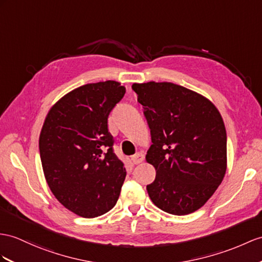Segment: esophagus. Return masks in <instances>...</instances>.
<instances>
[{
    "instance_id": "obj_1",
    "label": "esophagus",
    "mask_w": 262,
    "mask_h": 262,
    "mask_svg": "<svg viewBox=\"0 0 262 262\" xmlns=\"http://www.w3.org/2000/svg\"><path fill=\"white\" fill-rule=\"evenodd\" d=\"M143 159H144V157H143L142 153L139 152V153H137V155H135L131 158V160L135 164H139V163H141L143 161Z\"/></svg>"
}]
</instances>
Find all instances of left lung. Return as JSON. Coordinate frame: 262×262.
I'll use <instances>...</instances> for the list:
<instances>
[{
  "label": "left lung",
  "mask_w": 262,
  "mask_h": 262,
  "mask_svg": "<svg viewBox=\"0 0 262 262\" xmlns=\"http://www.w3.org/2000/svg\"><path fill=\"white\" fill-rule=\"evenodd\" d=\"M152 144L145 160L156 169L146 186L163 211L184 215L211 198L227 171V133L220 112L203 95L171 82L133 83Z\"/></svg>",
  "instance_id": "1"
}]
</instances>
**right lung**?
Listing matches in <instances>:
<instances>
[{
	"label": "right lung",
	"instance_id": "obj_1",
	"mask_svg": "<svg viewBox=\"0 0 262 262\" xmlns=\"http://www.w3.org/2000/svg\"><path fill=\"white\" fill-rule=\"evenodd\" d=\"M125 88L105 81L76 88L51 107L39 148L44 177L62 206L83 218L111 210L126 172L113 153L107 117Z\"/></svg>",
	"mask_w": 262,
	"mask_h": 262
}]
</instances>
